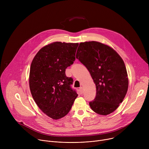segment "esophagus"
<instances>
[{"mask_svg": "<svg viewBox=\"0 0 149 149\" xmlns=\"http://www.w3.org/2000/svg\"><path fill=\"white\" fill-rule=\"evenodd\" d=\"M79 91H80V93H81V94H82V93H83L84 91H83V88H82V87H81V88H79Z\"/></svg>", "mask_w": 149, "mask_h": 149, "instance_id": "1", "label": "esophagus"}]
</instances>
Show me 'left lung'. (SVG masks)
I'll list each match as a JSON object with an SVG mask.
<instances>
[{
  "instance_id": "8db88e82",
  "label": "left lung",
  "mask_w": 149,
  "mask_h": 149,
  "mask_svg": "<svg viewBox=\"0 0 149 149\" xmlns=\"http://www.w3.org/2000/svg\"><path fill=\"white\" fill-rule=\"evenodd\" d=\"M76 58L86 67L96 86V96L90 102L96 113L107 116L124 100L129 87L125 63L110 46L97 41L81 42Z\"/></svg>"
}]
</instances>
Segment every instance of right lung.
I'll return each instance as SVG.
<instances>
[{"label": "right lung", "instance_id": "1", "mask_svg": "<svg viewBox=\"0 0 149 149\" xmlns=\"http://www.w3.org/2000/svg\"><path fill=\"white\" fill-rule=\"evenodd\" d=\"M78 43L54 42L42 47L34 56L30 68L29 88L40 110L58 120L70 111L78 94L70 85L72 78L65 69L75 59Z\"/></svg>", "mask_w": 149, "mask_h": 149}]
</instances>
